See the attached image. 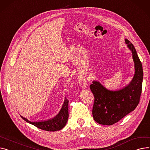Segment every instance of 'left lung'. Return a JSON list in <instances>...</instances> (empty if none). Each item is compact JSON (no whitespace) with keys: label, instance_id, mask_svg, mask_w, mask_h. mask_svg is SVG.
Segmentation results:
<instances>
[{"label":"left lung","instance_id":"obj_1","mask_svg":"<svg viewBox=\"0 0 150 150\" xmlns=\"http://www.w3.org/2000/svg\"><path fill=\"white\" fill-rule=\"evenodd\" d=\"M125 41L132 51L134 63L135 74L131 83L117 91H108L98 81L90 86L95 98L93 117L99 124L112 125L117 122L133 111L140 101L143 81L142 63L133 45L127 39Z\"/></svg>","mask_w":150,"mask_h":150}]
</instances>
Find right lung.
Segmentation results:
<instances>
[{
	"label": "right lung",
	"instance_id": "1",
	"mask_svg": "<svg viewBox=\"0 0 150 150\" xmlns=\"http://www.w3.org/2000/svg\"><path fill=\"white\" fill-rule=\"evenodd\" d=\"M69 100L65 98L64 102L63 105V107L61 109L60 112L53 119L50 120L42 122H31L28 121L27 119L21 116L22 119L28 122L33 124L36 127L43 129V130L47 132H55L58 130H60L66 124L68 117H69V112H68V104Z\"/></svg>",
	"mask_w": 150,
	"mask_h": 150
}]
</instances>
